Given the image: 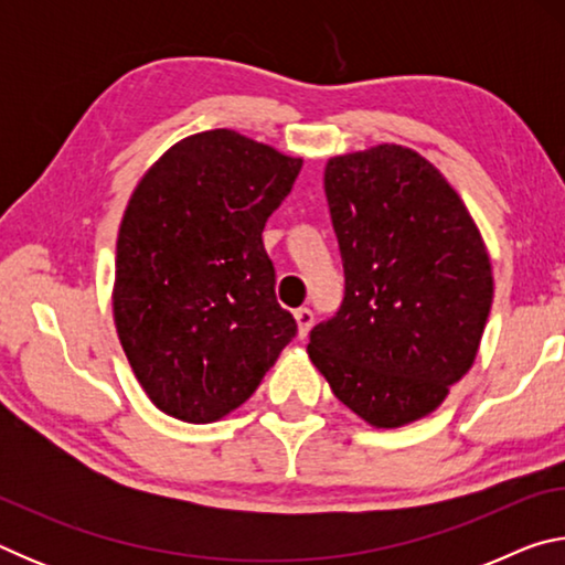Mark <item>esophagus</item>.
<instances>
[{"mask_svg":"<svg viewBox=\"0 0 565 565\" xmlns=\"http://www.w3.org/2000/svg\"><path fill=\"white\" fill-rule=\"evenodd\" d=\"M294 319H296V327H299V337L303 339L313 327V311L306 309V306H301V309L294 311Z\"/></svg>","mask_w":565,"mask_h":565,"instance_id":"1","label":"esophagus"}]
</instances>
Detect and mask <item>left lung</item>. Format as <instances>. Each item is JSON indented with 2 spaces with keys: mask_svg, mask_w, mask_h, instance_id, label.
<instances>
[{
  "mask_svg": "<svg viewBox=\"0 0 565 565\" xmlns=\"http://www.w3.org/2000/svg\"><path fill=\"white\" fill-rule=\"evenodd\" d=\"M323 189L347 291L311 329L309 359L366 424L406 426L473 366L493 301L489 252L461 196L414 149L333 157Z\"/></svg>",
  "mask_w": 565,
  "mask_h": 565,
  "instance_id": "1",
  "label": "left lung"
}]
</instances>
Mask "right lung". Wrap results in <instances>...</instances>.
<instances>
[{
    "instance_id": "obj_1",
    "label": "right lung",
    "mask_w": 565,
    "mask_h": 565,
    "mask_svg": "<svg viewBox=\"0 0 565 565\" xmlns=\"http://www.w3.org/2000/svg\"><path fill=\"white\" fill-rule=\"evenodd\" d=\"M301 159L232 129L181 139L134 189L117 238L114 323L151 404L212 424L262 384L296 321L262 232Z\"/></svg>"
}]
</instances>
